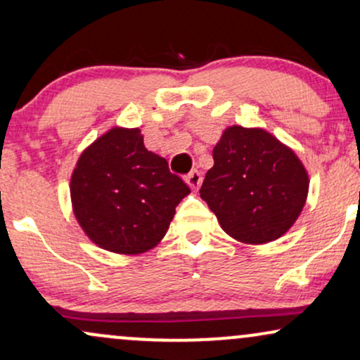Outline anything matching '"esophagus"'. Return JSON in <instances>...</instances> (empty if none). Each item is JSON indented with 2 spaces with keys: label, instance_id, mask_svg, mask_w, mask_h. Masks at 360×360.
I'll return each instance as SVG.
<instances>
[{
  "label": "esophagus",
  "instance_id": "esophagus-1",
  "mask_svg": "<svg viewBox=\"0 0 360 360\" xmlns=\"http://www.w3.org/2000/svg\"><path fill=\"white\" fill-rule=\"evenodd\" d=\"M184 181L189 184V188L198 189V188H200L201 181H203V174H201L200 171H196V169H194V171H191L189 174L184 176Z\"/></svg>",
  "mask_w": 360,
  "mask_h": 360
}]
</instances>
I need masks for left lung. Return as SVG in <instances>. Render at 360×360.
<instances>
[{"label": "left lung", "instance_id": "obj_1", "mask_svg": "<svg viewBox=\"0 0 360 360\" xmlns=\"http://www.w3.org/2000/svg\"><path fill=\"white\" fill-rule=\"evenodd\" d=\"M201 198L230 237L249 245L278 240L307 203L309 177L292 148L264 128H225L213 148Z\"/></svg>", "mask_w": 360, "mask_h": 360}]
</instances>
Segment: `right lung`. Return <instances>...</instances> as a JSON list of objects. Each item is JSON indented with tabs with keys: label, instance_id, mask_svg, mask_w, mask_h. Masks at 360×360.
<instances>
[{
	"label": "right lung",
	"instance_id": "obj_1",
	"mask_svg": "<svg viewBox=\"0 0 360 360\" xmlns=\"http://www.w3.org/2000/svg\"><path fill=\"white\" fill-rule=\"evenodd\" d=\"M189 193L167 160L147 150L139 128H110L84 148L71 176L77 223L91 242L115 254L154 249Z\"/></svg>",
	"mask_w": 360,
	"mask_h": 360
}]
</instances>
